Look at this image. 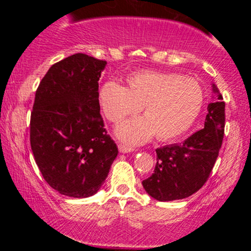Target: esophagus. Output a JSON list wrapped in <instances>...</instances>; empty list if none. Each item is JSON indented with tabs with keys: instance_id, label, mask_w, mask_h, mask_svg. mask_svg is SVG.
<instances>
[{
	"instance_id": "obj_1",
	"label": "esophagus",
	"mask_w": 251,
	"mask_h": 251,
	"mask_svg": "<svg viewBox=\"0 0 251 251\" xmlns=\"http://www.w3.org/2000/svg\"><path fill=\"white\" fill-rule=\"evenodd\" d=\"M118 148H119V151L122 152V153H128V152L133 151V150H134V149L129 148V146L123 145V144H119V146H118Z\"/></svg>"
}]
</instances>
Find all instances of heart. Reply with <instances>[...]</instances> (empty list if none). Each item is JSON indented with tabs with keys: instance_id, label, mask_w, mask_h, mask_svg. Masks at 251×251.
I'll return each instance as SVG.
<instances>
[{
	"instance_id": "b5f03b06",
	"label": "heart",
	"mask_w": 251,
	"mask_h": 251,
	"mask_svg": "<svg viewBox=\"0 0 251 251\" xmlns=\"http://www.w3.org/2000/svg\"><path fill=\"white\" fill-rule=\"evenodd\" d=\"M128 87L107 81L99 89V105L111 123L119 124L138 113L145 117L124 123L117 129L120 139L142 144L155 133L162 140L185 133L200 116L204 94L200 83L172 72L144 71L127 77Z\"/></svg>"
}]
</instances>
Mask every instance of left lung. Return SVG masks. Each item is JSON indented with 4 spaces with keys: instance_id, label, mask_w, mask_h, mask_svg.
<instances>
[{
    "instance_id": "obj_1",
    "label": "left lung",
    "mask_w": 251,
    "mask_h": 251,
    "mask_svg": "<svg viewBox=\"0 0 251 251\" xmlns=\"http://www.w3.org/2000/svg\"><path fill=\"white\" fill-rule=\"evenodd\" d=\"M217 100L209 103L204 128L181 144L155 150L157 164L148 179L146 192L159 201L183 200L197 192L208 180L224 137L226 102L214 85Z\"/></svg>"
}]
</instances>
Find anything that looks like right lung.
Wrapping results in <instances>:
<instances>
[{
	"label": "right lung",
	"mask_w": 251,
	"mask_h": 251,
	"mask_svg": "<svg viewBox=\"0 0 251 251\" xmlns=\"http://www.w3.org/2000/svg\"><path fill=\"white\" fill-rule=\"evenodd\" d=\"M105 60L77 53L40 81L30 114V146L45 180L74 198L97 194L118 154L100 114Z\"/></svg>",
	"instance_id": "obj_1"
}]
</instances>
